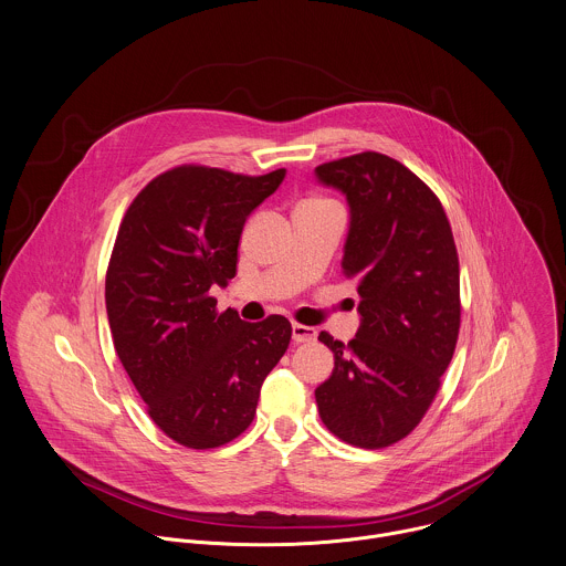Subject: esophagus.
Wrapping results in <instances>:
<instances>
[{"label":"esophagus","instance_id":"1","mask_svg":"<svg viewBox=\"0 0 566 566\" xmlns=\"http://www.w3.org/2000/svg\"><path fill=\"white\" fill-rule=\"evenodd\" d=\"M316 329H312V327H305V325H298V323H294L292 325V340L296 343V345H301V343H312V340H316Z\"/></svg>","mask_w":566,"mask_h":566}]
</instances>
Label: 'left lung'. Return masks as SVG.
<instances>
[{
	"label": "left lung",
	"mask_w": 566,
	"mask_h": 566,
	"mask_svg": "<svg viewBox=\"0 0 566 566\" xmlns=\"http://www.w3.org/2000/svg\"><path fill=\"white\" fill-rule=\"evenodd\" d=\"M314 174L347 197L343 270L360 296L349 345L318 336L336 363L316 403L338 439L377 450L421 421L452 360L461 323L457 245L437 195L397 160L365 151Z\"/></svg>",
	"instance_id": "1"
}]
</instances>
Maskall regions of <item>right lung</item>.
I'll return each mask as SVG.
<instances>
[{
  "label": "right lung",
  "instance_id": "right-lung-1",
  "mask_svg": "<svg viewBox=\"0 0 566 566\" xmlns=\"http://www.w3.org/2000/svg\"><path fill=\"white\" fill-rule=\"evenodd\" d=\"M283 178L178 167L140 190L120 223L105 279L114 347L151 419L187 448L239 437L290 345L285 316L245 323L217 314L208 294L237 274L243 223Z\"/></svg>",
  "mask_w": 566,
  "mask_h": 566
}]
</instances>
